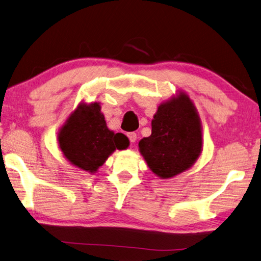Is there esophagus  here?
I'll return each instance as SVG.
<instances>
[{
	"instance_id": "34e87169",
	"label": "esophagus",
	"mask_w": 261,
	"mask_h": 261,
	"mask_svg": "<svg viewBox=\"0 0 261 261\" xmlns=\"http://www.w3.org/2000/svg\"><path fill=\"white\" fill-rule=\"evenodd\" d=\"M127 137H129L131 143H135L136 140H137V134H135V132H129V134H127Z\"/></svg>"
}]
</instances>
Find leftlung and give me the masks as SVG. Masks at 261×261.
<instances>
[{
  "label": "left lung",
  "instance_id": "obj_1",
  "mask_svg": "<svg viewBox=\"0 0 261 261\" xmlns=\"http://www.w3.org/2000/svg\"><path fill=\"white\" fill-rule=\"evenodd\" d=\"M139 152L160 179H171L195 164L203 148L201 119L185 92L161 103L152 119V134L140 140Z\"/></svg>",
  "mask_w": 261,
  "mask_h": 261
}]
</instances>
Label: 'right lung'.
I'll return each instance as SVG.
<instances>
[{"instance_id": "1", "label": "right lung", "mask_w": 261, "mask_h": 261, "mask_svg": "<svg viewBox=\"0 0 261 261\" xmlns=\"http://www.w3.org/2000/svg\"><path fill=\"white\" fill-rule=\"evenodd\" d=\"M58 144L66 159L82 171L95 173L111 153L130 145L123 134L107 126L98 102H80L58 134Z\"/></svg>"}]
</instances>
